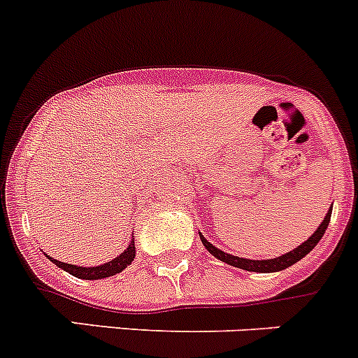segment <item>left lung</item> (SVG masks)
Wrapping results in <instances>:
<instances>
[{"label":"left lung","mask_w":358,"mask_h":358,"mask_svg":"<svg viewBox=\"0 0 358 358\" xmlns=\"http://www.w3.org/2000/svg\"><path fill=\"white\" fill-rule=\"evenodd\" d=\"M330 214H332V207L327 210L325 217H323V221L320 223V227L316 228V232L313 234L308 241H304L301 246H297L295 250L288 251V253L281 255V257L278 258H268V260H250V258L234 257V255L224 253V251L217 250L216 246H213V244H210L202 234H200V239H202V244L206 246V250L209 251L213 257H216L217 260L224 262V264L232 265V267L243 268V271H250V272H279V271H283V268H288L290 265L297 264L301 258H304L306 255H308L309 251L320 243V239L323 237V234H325L327 227H329L330 223Z\"/></svg>","instance_id":"obj_1"}]
</instances>
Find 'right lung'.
Wrapping results in <instances>:
<instances>
[{
	"mask_svg": "<svg viewBox=\"0 0 358 358\" xmlns=\"http://www.w3.org/2000/svg\"><path fill=\"white\" fill-rule=\"evenodd\" d=\"M45 257L49 258L52 264H56L57 267L63 268V271H66L68 274L75 275V278H79V279H103V278H110V275L119 274V272L124 271V268L128 267L131 262H134V258H135V243L131 241V243L128 244V248H126V250L122 251L119 257H115L114 260L107 262V264L98 265V267H79V265L64 264V262L56 260V258L49 257L47 253H45Z\"/></svg>",
	"mask_w": 358,
	"mask_h": 358,
	"instance_id": "add662e5",
	"label": "right lung"
}]
</instances>
